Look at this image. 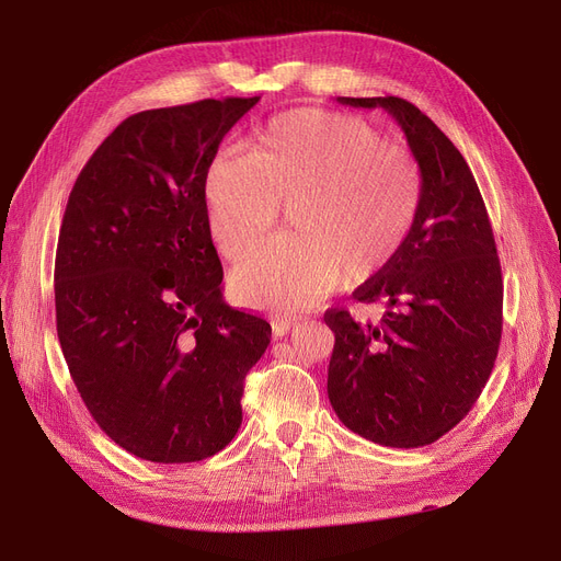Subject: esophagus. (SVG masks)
I'll return each mask as SVG.
<instances>
[{"mask_svg":"<svg viewBox=\"0 0 561 561\" xmlns=\"http://www.w3.org/2000/svg\"><path fill=\"white\" fill-rule=\"evenodd\" d=\"M293 328H296V318H277V320H273V334L275 336H284Z\"/></svg>","mask_w":561,"mask_h":561,"instance_id":"esophagus-1","label":"esophagus"}]
</instances>
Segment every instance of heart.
Wrapping results in <instances>:
<instances>
[{
  "mask_svg": "<svg viewBox=\"0 0 561 561\" xmlns=\"http://www.w3.org/2000/svg\"><path fill=\"white\" fill-rule=\"evenodd\" d=\"M206 222L218 250L252 252L286 204L288 225L231 273L241 302L300 309L341 284L368 282L400 252L423 199L407 147L381 140L359 115L302 108L277 115L243 157H216L204 172Z\"/></svg>",
  "mask_w": 561,
  "mask_h": 561,
  "instance_id": "1",
  "label": "heart"
}]
</instances>
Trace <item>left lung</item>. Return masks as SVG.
<instances>
[{"instance_id": "left-lung-1", "label": "left lung", "mask_w": 561, "mask_h": 561, "mask_svg": "<svg viewBox=\"0 0 561 561\" xmlns=\"http://www.w3.org/2000/svg\"><path fill=\"white\" fill-rule=\"evenodd\" d=\"M389 111L423 174V199L400 252L352 298L381 305L379 322L330 309L328 396L341 423L389 448L450 432L478 402L503 334V273L493 229L466 159L402 98H339Z\"/></svg>"}]
</instances>
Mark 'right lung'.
Returning a JSON list of instances; mask_svg holds the SVG:
<instances>
[{
	"label": "right lung",
	"instance_id": "obj_1",
	"mask_svg": "<svg viewBox=\"0 0 561 561\" xmlns=\"http://www.w3.org/2000/svg\"><path fill=\"white\" fill-rule=\"evenodd\" d=\"M259 98L129 115L88 159L56 245V332L83 404L127 453L191 463L243 421L271 325L222 300L202 197L225 134Z\"/></svg>",
	"mask_w": 561,
	"mask_h": 561
}]
</instances>
